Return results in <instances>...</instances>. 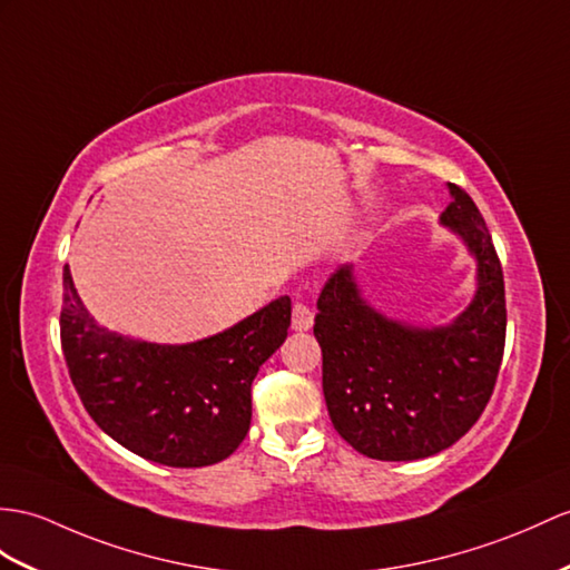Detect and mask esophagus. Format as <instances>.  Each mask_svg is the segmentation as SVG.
Instances as JSON below:
<instances>
[{
	"mask_svg": "<svg viewBox=\"0 0 570 570\" xmlns=\"http://www.w3.org/2000/svg\"><path fill=\"white\" fill-rule=\"evenodd\" d=\"M314 324V312L307 302L297 299L293 304V328L295 331H309Z\"/></svg>",
	"mask_w": 570,
	"mask_h": 570,
	"instance_id": "obj_1",
	"label": "esophagus"
}]
</instances>
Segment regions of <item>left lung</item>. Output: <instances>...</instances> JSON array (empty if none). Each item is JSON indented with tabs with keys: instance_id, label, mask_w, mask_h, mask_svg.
Returning a JSON list of instances; mask_svg holds the SVG:
<instances>
[{
	"instance_id": "1",
	"label": "left lung",
	"mask_w": 570,
	"mask_h": 570,
	"mask_svg": "<svg viewBox=\"0 0 570 570\" xmlns=\"http://www.w3.org/2000/svg\"><path fill=\"white\" fill-rule=\"evenodd\" d=\"M442 225L462 234L479 261V289L445 328L390 322L360 299L351 266L333 273L314 316L322 386L333 428L353 450L382 462H409L454 445L495 390L505 351V283L483 215L462 186Z\"/></svg>"
}]
</instances>
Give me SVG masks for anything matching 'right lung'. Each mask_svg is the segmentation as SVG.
<instances>
[{"mask_svg": "<svg viewBox=\"0 0 570 570\" xmlns=\"http://www.w3.org/2000/svg\"><path fill=\"white\" fill-rule=\"evenodd\" d=\"M60 343L87 413L122 448L164 466L217 464L252 425V382L281 348L289 297L190 345L137 343L106 333L65 266Z\"/></svg>", "mask_w": 570, "mask_h": 570, "instance_id": "add662e5", "label": "right lung"}]
</instances>
